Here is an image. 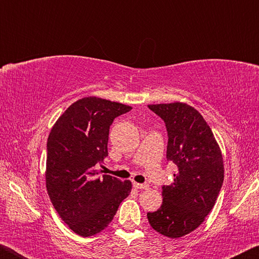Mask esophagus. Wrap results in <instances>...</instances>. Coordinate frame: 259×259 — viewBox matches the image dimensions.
<instances>
[{"mask_svg": "<svg viewBox=\"0 0 259 259\" xmlns=\"http://www.w3.org/2000/svg\"><path fill=\"white\" fill-rule=\"evenodd\" d=\"M134 187L137 188V190H148L147 184H139V183H134Z\"/></svg>", "mask_w": 259, "mask_h": 259, "instance_id": "34e87169", "label": "esophagus"}]
</instances>
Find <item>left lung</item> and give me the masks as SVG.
<instances>
[{
	"label": "left lung",
	"mask_w": 259,
	"mask_h": 259,
	"mask_svg": "<svg viewBox=\"0 0 259 259\" xmlns=\"http://www.w3.org/2000/svg\"><path fill=\"white\" fill-rule=\"evenodd\" d=\"M164 121L166 160L176 164L174 182L162 186L161 207L147 212L151 226L171 239L186 235L211 211L224 182L221 148L203 116L184 103L148 105Z\"/></svg>",
	"instance_id": "1"
}]
</instances>
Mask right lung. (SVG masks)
I'll use <instances>...</instances> for the list:
<instances>
[{
    "label": "right lung",
    "mask_w": 259,
    "mask_h": 259,
    "mask_svg": "<svg viewBox=\"0 0 259 259\" xmlns=\"http://www.w3.org/2000/svg\"><path fill=\"white\" fill-rule=\"evenodd\" d=\"M131 109L111 100L85 97L72 104L47 143L48 194L60 218L81 236L99 233L131 192V182L96 170L108 155L109 126Z\"/></svg>",
    "instance_id": "right-lung-1"
}]
</instances>
